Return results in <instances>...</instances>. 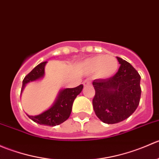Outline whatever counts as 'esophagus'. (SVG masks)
Here are the masks:
<instances>
[{
  "label": "esophagus",
  "mask_w": 159,
  "mask_h": 159,
  "mask_svg": "<svg viewBox=\"0 0 159 159\" xmlns=\"http://www.w3.org/2000/svg\"><path fill=\"white\" fill-rule=\"evenodd\" d=\"M83 84H84V86H89L91 85V82L89 81V80H85V81H84V82H83Z\"/></svg>",
  "instance_id": "34e87169"
}]
</instances>
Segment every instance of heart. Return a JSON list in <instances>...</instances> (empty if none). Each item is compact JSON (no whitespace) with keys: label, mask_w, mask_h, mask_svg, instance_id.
Here are the masks:
<instances>
[{"label":"heart","mask_w":159,"mask_h":159,"mask_svg":"<svg viewBox=\"0 0 159 159\" xmlns=\"http://www.w3.org/2000/svg\"><path fill=\"white\" fill-rule=\"evenodd\" d=\"M85 66L90 71H97L102 78H109L117 71L118 63L113 56L98 55L86 61Z\"/></svg>","instance_id":"obj_1"}]
</instances>
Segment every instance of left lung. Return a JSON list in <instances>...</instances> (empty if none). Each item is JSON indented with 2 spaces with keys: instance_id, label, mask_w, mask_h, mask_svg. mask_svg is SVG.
Masks as SVG:
<instances>
[{
  "instance_id": "obj_1",
  "label": "left lung",
  "mask_w": 159,
  "mask_h": 159,
  "mask_svg": "<svg viewBox=\"0 0 159 159\" xmlns=\"http://www.w3.org/2000/svg\"><path fill=\"white\" fill-rule=\"evenodd\" d=\"M118 72L108 78L93 81L95 94L93 108L98 118L106 124H115L131 116L139 105L141 76L131 64L117 57Z\"/></svg>"
}]
</instances>
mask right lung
Wrapping results in <instances>:
<instances>
[{
	"instance_id": "1",
	"label": "right lung",
	"mask_w": 159,
	"mask_h": 159,
	"mask_svg": "<svg viewBox=\"0 0 159 159\" xmlns=\"http://www.w3.org/2000/svg\"><path fill=\"white\" fill-rule=\"evenodd\" d=\"M47 61L37 65L29 74L25 76L22 82L21 91L28 83L43 78L44 75V66ZM83 89L82 84L73 89H65L59 92L54 105L45 111L35 116L28 115V118L39 125L48 126H55L61 124L69 118L71 112L72 105L77 95Z\"/></svg>"
}]
</instances>
